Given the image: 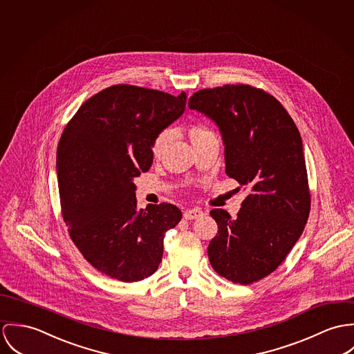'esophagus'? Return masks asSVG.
Masks as SVG:
<instances>
[{
    "instance_id": "34e87169",
    "label": "esophagus",
    "mask_w": 354,
    "mask_h": 354,
    "mask_svg": "<svg viewBox=\"0 0 354 354\" xmlns=\"http://www.w3.org/2000/svg\"><path fill=\"white\" fill-rule=\"evenodd\" d=\"M202 216H203V212H202L199 207L189 209V210H186L185 214H183V217H185L186 220H196V218H199V217H202Z\"/></svg>"
}]
</instances>
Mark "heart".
<instances>
[{
  "label": "heart",
  "mask_w": 354,
  "mask_h": 354,
  "mask_svg": "<svg viewBox=\"0 0 354 354\" xmlns=\"http://www.w3.org/2000/svg\"><path fill=\"white\" fill-rule=\"evenodd\" d=\"M187 134H189V138L193 144V147L196 148V145H199L201 142L212 138V137H216L214 131L212 129H209L206 124L203 123H194L189 127L187 130ZM171 140V131L169 130H164L161 133H158L152 144V155L155 158H160L168 144V141Z\"/></svg>",
  "instance_id": "heart-1"
}]
</instances>
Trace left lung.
Masks as SVG:
<instances>
[{
    "mask_svg": "<svg viewBox=\"0 0 354 354\" xmlns=\"http://www.w3.org/2000/svg\"><path fill=\"white\" fill-rule=\"evenodd\" d=\"M189 107L218 126L225 172L250 190L236 218L210 210L218 225L207 247L210 265L235 283L257 282L283 262L310 216L300 133L274 96L251 85L201 89Z\"/></svg>",
    "mask_w": 354,
    "mask_h": 354,
    "instance_id": "1",
    "label": "left lung"
}]
</instances>
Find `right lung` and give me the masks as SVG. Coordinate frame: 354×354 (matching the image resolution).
<instances>
[{"label":"right lung","instance_id":"obj_1","mask_svg":"<svg viewBox=\"0 0 354 354\" xmlns=\"http://www.w3.org/2000/svg\"><path fill=\"white\" fill-rule=\"evenodd\" d=\"M179 96L119 84L89 97L66 124L57 149L62 217L82 257L123 282L158 270L165 232L180 221L172 203L137 210L134 178L153 161L158 133L186 109Z\"/></svg>","mask_w":354,"mask_h":354}]
</instances>
